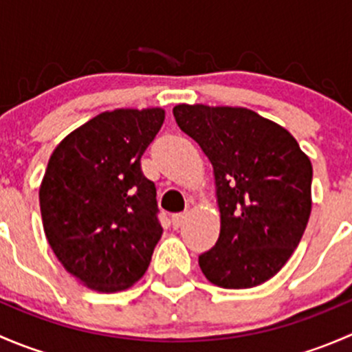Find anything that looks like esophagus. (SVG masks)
Listing matches in <instances>:
<instances>
[{"label": "esophagus", "instance_id": "obj_1", "mask_svg": "<svg viewBox=\"0 0 352 352\" xmlns=\"http://www.w3.org/2000/svg\"><path fill=\"white\" fill-rule=\"evenodd\" d=\"M187 219V212H177V214L172 216V225L173 228H180V226L186 223Z\"/></svg>", "mask_w": 352, "mask_h": 352}]
</instances>
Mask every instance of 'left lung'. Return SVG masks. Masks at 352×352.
<instances>
[{
  "label": "left lung",
  "mask_w": 352,
  "mask_h": 352,
  "mask_svg": "<svg viewBox=\"0 0 352 352\" xmlns=\"http://www.w3.org/2000/svg\"><path fill=\"white\" fill-rule=\"evenodd\" d=\"M173 117L214 170L221 230L199 255L202 274L226 289L262 285L281 271L307 228L310 158L285 127L254 110L180 104Z\"/></svg>",
  "instance_id": "obj_1"
}]
</instances>
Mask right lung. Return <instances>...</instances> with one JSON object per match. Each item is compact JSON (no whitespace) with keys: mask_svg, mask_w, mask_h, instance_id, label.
Instances as JSON below:
<instances>
[{"mask_svg":"<svg viewBox=\"0 0 352 352\" xmlns=\"http://www.w3.org/2000/svg\"><path fill=\"white\" fill-rule=\"evenodd\" d=\"M165 120L163 109L102 112L67 134L42 179V225L71 276L100 293L143 278L162 239L155 184L141 156Z\"/></svg>","mask_w":352,"mask_h":352,"instance_id":"add662e5","label":"right lung"}]
</instances>
